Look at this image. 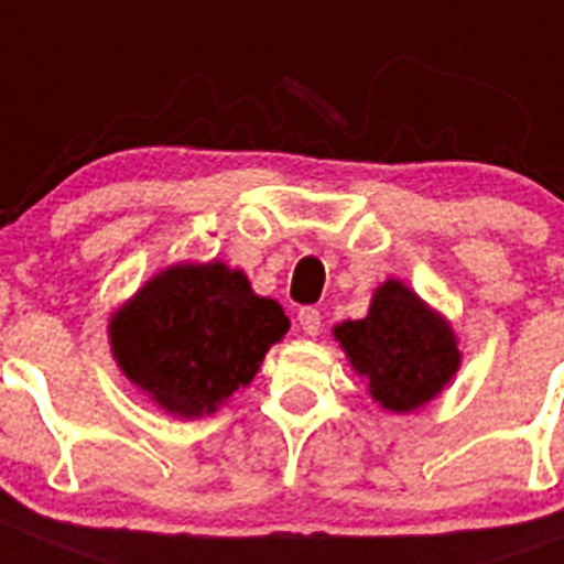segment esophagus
<instances>
[{
    "label": "esophagus",
    "instance_id": "obj_1",
    "mask_svg": "<svg viewBox=\"0 0 564 564\" xmlns=\"http://www.w3.org/2000/svg\"><path fill=\"white\" fill-rule=\"evenodd\" d=\"M299 327L304 335H318L322 333V313L316 307H302L299 310Z\"/></svg>",
    "mask_w": 564,
    "mask_h": 564
}]
</instances>
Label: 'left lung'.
I'll use <instances>...</instances> for the list:
<instances>
[{
	"label": "left lung",
	"mask_w": 564,
	"mask_h": 564,
	"mask_svg": "<svg viewBox=\"0 0 564 564\" xmlns=\"http://www.w3.org/2000/svg\"><path fill=\"white\" fill-rule=\"evenodd\" d=\"M335 338L355 371L369 377L371 397L394 413L433 400L462 360L451 327L397 279L377 288L369 316L338 324Z\"/></svg>",
	"instance_id": "obj_1"
}]
</instances>
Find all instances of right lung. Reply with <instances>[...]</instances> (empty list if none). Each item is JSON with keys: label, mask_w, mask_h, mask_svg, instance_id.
<instances>
[{"label": "right lung", "mask_w": 564, "mask_h": 564, "mask_svg": "<svg viewBox=\"0 0 564 564\" xmlns=\"http://www.w3.org/2000/svg\"><path fill=\"white\" fill-rule=\"evenodd\" d=\"M291 322L224 262L175 265L111 318L113 358L170 413L204 416L254 380Z\"/></svg>", "instance_id": "1"}]
</instances>
